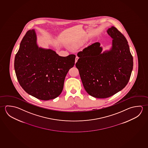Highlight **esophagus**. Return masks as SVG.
I'll use <instances>...</instances> for the list:
<instances>
[{
  "label": "esophagus",
  "mask_w": 148,
  "mask_h": 148,
  "mask_svg": "<svg viewBox=\"0 0 148 148\" xmlns=\"http://www.w3.org/2000/svg\"><path fill=\"white\" fill-rule=\"evenodd\" d=\"M78 59H79V57H78V56H76V57H75V63H77V61H78Z\"/></svg>",
  "instance_id": "1"
}]
</instances>
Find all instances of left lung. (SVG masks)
Masks as SVG:
<instances>
[{"label": "left lung", "instance_id": "left-lung-1", "mask_svg": "<svg viewBox=\"0 0 148 148\" xmlns=\"http://www.w3.org/2000/svg\"><path fill=\"white\" fill-rule=\"evenodd\" d=\"M107 32L113 39L110 49L102 52L100 43H94L78 53L75 64L85 90L98 98L109 97L125 88L133 68L125 37L114 26Z\"/></svg>", "mask_w": 148, "mask_h": 148}]
</instances>
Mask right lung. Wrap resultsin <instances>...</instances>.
<instances>
[{"mask_svg": "<svg viewBox=\"0 0 148 148\" xmlns=\"http://www.w3.org/2000/svg\"><path fill=\"white\" fill-rule=\"evenodd\" d=\"M35 30L26 33L15 55L14 69L18 81L26 93L48 100L60 95L75 55L60 56L50 49L39 47Z\"/></svg>", "mask_w": 148, "mask_h": 148, "instance_id": "obj_1", "label": "right lung"}]
</instances>
